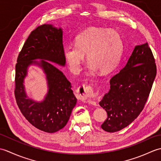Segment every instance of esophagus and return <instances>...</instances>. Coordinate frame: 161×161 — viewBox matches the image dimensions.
<instances>
[{
    "label": "esophagus",
    "instance_id": "obj_1",
    "mask_svg": "<svg viewBox=\"0 0 161 161\" xmlns=\"http://www.w3.org/2000/svg\"><path fill=\"white\" fill-rule=\"evenodd\" d=\"M78 92L81 99L83 101L86 102L89 104L96 105L95 102L94 101L96 98V93H94L91 87L86 86H80L79 88Z\"/></svg>",
    "mask_w": 161,
    "mask_h": 161
}]
</instances>
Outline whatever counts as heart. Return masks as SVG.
<instances>
[{"label": "heart", "instance_id": "1", "mask_svg": "<svg viewBox=\"0 0 161 161\" xmlns=\"http://www.w3.org/2000/svg\"><path fill=\"white\" fill-rule=\"evenodd\" d=\"M122 52L123 42L119 33L98 27L84 30L75 38V46H67L63 50L66 63L75 73L81 70L86 54L91 71L111 73L119 64Z\"/></svg>", "mask_w": 161, "mask_h": 161}]
</instances>
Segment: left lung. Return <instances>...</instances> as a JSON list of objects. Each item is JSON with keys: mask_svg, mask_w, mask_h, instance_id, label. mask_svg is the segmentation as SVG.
Segmentation results:
<instances>
[{"mask_svg": "<svg viewBox=\"0 0 161 161\" xmlns=\"http://www.w3.org/2000/svg\"><path fill=\"white\" fill-rule=\"evenodd\" d=\"M156 75L148 43L135 46L125 66L111 79L110 90L99 103L108 116L102 129L114 133L131 124L144 108Z\"/></svg>", "mask_w": 161, "mask_h": 161, "instance_id": "8db88e82", "label": "left lung"}]
</instances>
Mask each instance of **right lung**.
<instances>
[{"label":"right lung","instance_id":"obj_1","mask_svg":"<svg viewBox=\"0 0 161 161\" xmlns=\"http://www.w3.org/2000/svg\"><path fill=\"white\" fill-rule=\"evenodd\" d=\"M63 50L62 28L44 24L30 33L16 64L14 93L17 105L30 123L47 133L57 132L66 126L77 103L71 83L53 64L65 66ZM32 64L42 68L47 77L48 92L40 102L28 98L24 86L28 68Z\"/></svg>","mask_w":161,"mask_h":161}]
</instances>
